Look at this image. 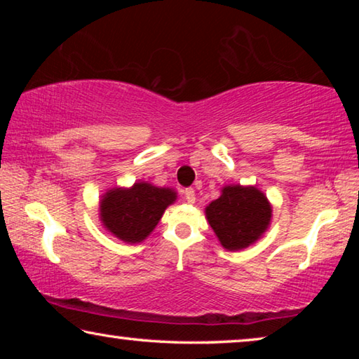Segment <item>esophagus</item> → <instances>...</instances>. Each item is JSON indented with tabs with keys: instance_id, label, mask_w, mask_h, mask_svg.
<instances>
[{
	"instance_id": "obj_1",
	"label": "esophagus",
	"mask_w": 359,
	"mask_h": 359,
	"mask_svg": "<svg viewBox=\"0 0 359 359\" xmlns=\"http://www.w3.org/2000/svg\"><path fill=\"white\" fill-rule=\"evenodd\" d=\"M184 194H185L187 203L193 204L194 201H196V194H194V190H193V188H185V190H184Z\"/></svg>"
}]
</instances>
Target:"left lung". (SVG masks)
I'll list each match as a JSON object with an SVG mask.
<instances>
[{
  "label": "left lung",
  "instance_id": "8db88e82",
  "mask_svg": "<svg viewBox=\"0 0 359 359\" xmlns=\"http://www.w3.org/2000/svg\"><path fill=\"white\" fill-rule=\"evenodd\" d=\"M205 217L223 248L242 250L257 242L271 224L272 208L257 187L226 185L205 208Z\"/></svg>",
  "mask_w": 359,
  "mask_h": 359
}]
</instances>
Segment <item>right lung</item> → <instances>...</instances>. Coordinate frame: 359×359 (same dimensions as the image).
Wrapping results in <instances>:
<instances>
[{"label":"right lung","instance_id":"add662e5","mask_svg":"<svg viewBox=\"0 0 359 359\" xmlns=\"http://www.w3.org/2000/svg\"><path fill=\"white\" fill-rule=\"evenodd\" d=\"M177 199L172 188L136 182L130 188L115 187L100 201L102 226L120 241L137 244L149 238L168 205Z\"/></svg>","mask_w":359,"mask_h":359}]
</instances>
